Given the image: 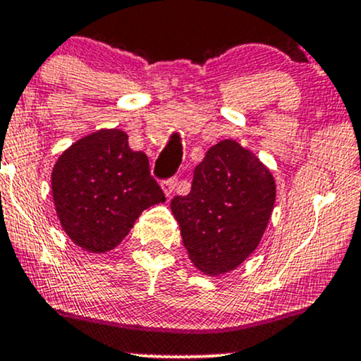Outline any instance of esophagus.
<instances>
[{"instance_id": "obj_1", "label": "esophagus", "mask_w": 361, "mask_h": 361, "mask_svg": "<svg viewBox=\"0 0 361 361\" xmlns=\"http://www.w3.org/2000/svg\"><path fill=\"white\" fill-rule=\"evenodd\" d=\"M176 178H171V180H168V181H162V192H164V195L168 197V199H171V195H173V192H174V187H176Z\"/></svg>"}]
</instances>
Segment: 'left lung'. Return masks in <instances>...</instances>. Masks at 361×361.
<instances>
[{
  "label": "left lung",
  "instance_id": "obj_1",
  "mask_svg": "<svg viewBox=\"0 0 361 361\" xmlns=\"http://www.w3.org/2000/svg\"><path fill=\"white\" fill-rule=\"evenodd\" d=\"M276 204V180L233 138L212 145L193 171L192 190L171 211L193 265L207 276L235 271L259 247Z\"/></svg>",
  "mask_w": 361,
  "mask_h": 361
}]
</instances>
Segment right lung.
<instances>
[{"mask_svg": "<svg viewBox=\"0 0 361 361\" xmlns=\"http://www.w3.org/2000/svg\"><path fill=\"white\" fill-rule=\"evenodd\" d=\"M51 192L63 231L90 253L116 248L145 209L166 200L147 156L130 149L118 128L97 130L63 150Z\"/></svg>", "mask_w": 361, "mask_h": 361, "instance_id": "obj_1", "label": "right lung"}]
</instances>
